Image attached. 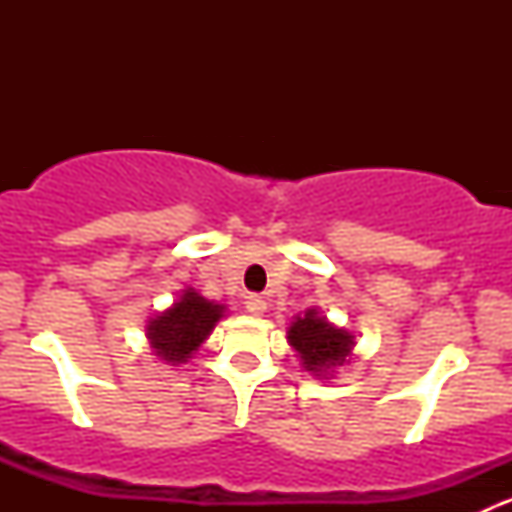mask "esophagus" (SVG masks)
I'll list each match as a JSON object with an SVG mask.
<instances>
[{
  "label": "esophagus",
  "instance_id": "obj_1",
  "mask_svg": "<svg viewBox=\"0 0 512 512\" xmlns=\"http://www.w3.org/2000/svg\"><path fill=\"white\" fill-rule=\"evenodd\" d=\"M245 309L250 314H255V317H260V314H265L267 302L260 297V294H247V297H245Z\"/></svg>",
  "mask_w": 512,
  "mask_h": 512
}]
</instances>
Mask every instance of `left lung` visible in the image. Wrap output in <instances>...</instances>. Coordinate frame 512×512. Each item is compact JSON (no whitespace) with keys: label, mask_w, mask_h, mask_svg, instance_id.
Here are the masks:
<instances>
[{"label":"left lung","mask_w":512,"mask_h":512,"mask_svg":"<svg viewBox=\"0 0 512 512\" xmlns=\"http://www.w3.org/2000/svg\"><path fill=\"white\" fill-rule=\"evenodd\" d=\"M287 339L304 369L314 376H327L334 366H342L354 349V334L329 324L317 309H307L302 317L294 319Z\"/></svg>","instance_id":"8db88e82"}]
</instances>
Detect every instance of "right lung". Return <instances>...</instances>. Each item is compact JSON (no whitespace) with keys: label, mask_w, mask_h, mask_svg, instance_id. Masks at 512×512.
Masks as SVG:
<instances>
[{"label":"right lung","mask_w":512,"mask_h":512,"mask_svg":"<svg viewBox=\"0 0 512 512\" xmlns=\"http://www.w3.org/2000/svg\"><path fill=\"white\" fill-rule=\"evenodd\" d=\"M223 312V304L200 297L193 287L183 289L173 307L148 322L146 334L151 339V347L156 349V356L173 366L185 364L210 337L215 324L223 319Z\"/></svg>","instance_id":"right-lung-1"}]
</instances>
